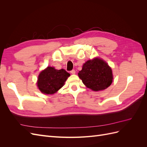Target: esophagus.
I'll return each instance as SVG.
<instances>
[{"mask_svg":"<svg viewBox=\"0 0 147 147\" xmlns=\"http://www.w3.org/2000/svg\"><path fill=\"white\" fill-rule=\"evenodd\" d=\"M70 73L72 74H75V70H72L70 71Z\"/></svg>","mask_w":147,"mask_h":147,"instance_id":"1","label":"esophagus"}]
</instances>
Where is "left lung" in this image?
Segmentation results:
<instances>
[{
  "mask_svg": "<svg viewBox=\"0 0 147 147\" xmlns=\"http://www.w3.org/2000/svg\"><path fill=\"white\" fill-rule=\"evenodd\" d=\"M78 77L88 88L94 91L103 90L112 83V69L105 61L99 58L89 60L79 71Z\"/></svg>",
  "mask_w": 147,
  "mask_h": 147,
  "instance_id": "left-lung-1",
  "label": "left lung"
}]
</instances>
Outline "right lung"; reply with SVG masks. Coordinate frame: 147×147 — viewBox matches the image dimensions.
I'll return each mask as SVG.
<instances>
[{
  "instance_id": "right-lung-1",
  "label": "right lung",
  "mask_w": 147,
  "mask_h": 147,
  "mask_svg": "<svg viewBox=\"0 0 147 147\" xmlns=\"http://www.w3.org/2000/svg\"><path fill=\"white\" fill-rule=\"evenodd\" d=\"M70 74L64 69L56 70L48 67L39 74L37 86L42 92L53 94L63 87Z\"/></svg>"
}]
</instances>
